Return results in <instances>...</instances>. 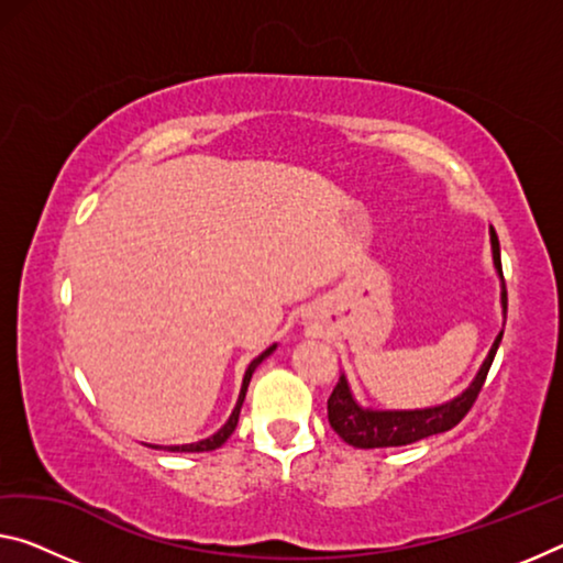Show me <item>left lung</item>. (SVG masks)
I'll list each match as a JSON object with an SVG mask.
<instances>
[{
	"instance_id": "obj_1",
	"label": "left lung",
	"mask_w": 563,
	"mask_h": 563,
	"mask_svg": "<svg viewBox=\"0 0 563 563\" xmlns=\"http://www.w3.org/2000/svg\"><path fill=\"white\" fill-rule=\"evenodd\" d=\"M490 246H493V264H496L498 274L504 276V269H500V246H498L496 229H490ZM500 301H504V314H506V309H508L506 282H504V294H500ZM500 336H504V332L496 336V342H493L486 362H483V367L478 375H475L468 390H465L461 397H455V400H451V402L438 405V408L365 410L354 402L347 379H344V375H342L340 383L334 385L330 400H327V418H330V426L334 428L336 435L344 440V443H350L354 448L410 445V443H418V440H422V438L438 435V432L455 428L457 422L468 415L473 402L478 400L483 383H486L488 369L493 365V357H496Z\"/></svg>"
}]
</instances>
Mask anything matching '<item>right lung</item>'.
Segmentation results:
<instances>
[{
    "label": "right lung",
    "instance_id": "add662e5",
    "mask_svg": "<svg viewBox=\"0 0 563 563\" xmlns=\"http://www.w3.org/2000/svg\"><path fill=\"white\" fill-rule=\"evenodd\" d=\"M274 352V347H269L266 352H262L258 354V357L252 362V365H249V369H246V375H244V385H241V395H239V402H236V408H233V412H231V418H229V422L227 426H223L219 432H216V435H211V438H206V440H198V443H191V445H168V451H173V453H203V451H216V448H221L223 443H227L229 440V435L233 430H236V422H239V412H241V405H244V397H246V387H249V379H252V375H254V369L258 367V362H262L264 357H269V354ZM153 448H158V445H153Z\"/></svg>",
    "mask_w": 563,
    "mask_h": 563
}]
</instances>
